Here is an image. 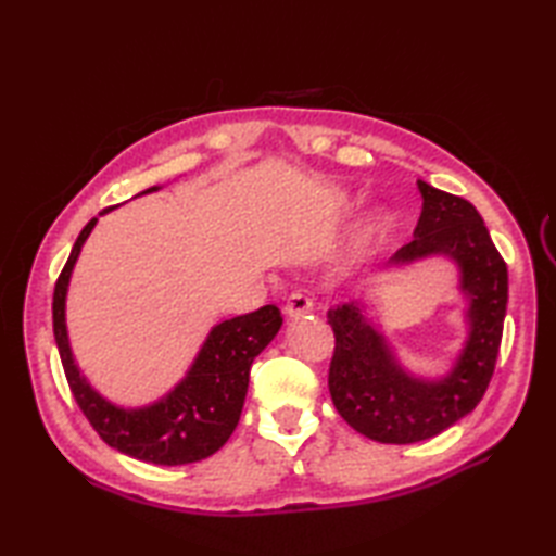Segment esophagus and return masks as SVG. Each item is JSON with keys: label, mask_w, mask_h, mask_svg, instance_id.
I'll return each instance as SVG.
<instances>
[{"label": "esophagus", "mask_w": 556, "mask_h": 556, "mask_svg": "<svg viewBox=\"0 0 556 556\" xmlns=\"http://www.w3.org/2000/svg\"><path fill=\"white\" fill-rule=\"evenodd\" d=\"M313 311V301L305 296V293H291L285 303V315L287 317H301Z\"/></svg>", "instance_id": "34e87169"}]
</instances>
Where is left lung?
<instances>
[{
    "instance_id": "left-lung-1",
    "label": "left lung",
    "mask_w": 556,
    "mask_h": 556,
    "mask_svg": "<svg viewBox=\"0 0 556 556\" xmlns=\"http://www.w3.org/2000/svg\"><path fill=\"white\" fill-rule=\"evenodd\" d=\"M422 212L413 241L389 265L428 255L454 260L460 291L468 296V339L452 372L420 380L401 368L384 337L365 320L363 303L327 311L334 329L329 394L353 430L382 444H413L444 432L473 410L488 392L497 365L509 275L485 222L468 200L418 181Z\"/></svg>"
}]
</instances>
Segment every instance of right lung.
<instances>
[{
	"mask_svg": "<svg viewBox=\"0 0 556 556\" xmlns=\"http://www.w3.org/2000/svg\"><path fill=\"white\" fill-rule=\"evenodd\" d=\"M152 191H160V186H152L143 193ZM110 210L112 207L102 210L100 215ZM96 224L98 217H92L83 227L54 285V339L71 394H74L83 416L92 425V430L116 452L157 466H184L203 460L227 444L236 425H239L251 365L257 353L279 332L281 313L277 305H263L255 313L215 325L191 370L167 396L146 408L114 406L80 375L66 334L68 279L80 248Z\"/></svg>",
	"mask_w": 556,
	"mask_h": 556,
	"instance_id": "right-lung-1",
	"label": "right lung"
}]
</instances>
